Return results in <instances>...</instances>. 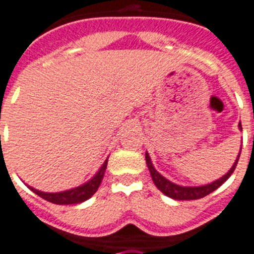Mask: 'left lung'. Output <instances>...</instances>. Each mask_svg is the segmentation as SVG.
<instances>
[{
  "label": "left lung",
  "mask_w": 254,
  "mask_h": 254,
  "mask_svg": "<svg viewBox=\"0 0 254 254\" xmlns=\"http://www.w3.org/2000/svg\"><path fill=\"white\" fill-rule=\"evenodd\" d=\"M239 127L243 130V127H241V123L239 124ZM240 153L237 156V160L233 164V166L230 168V170L225 176H222L221 179L214 181L212 184H208V185H204V187H180V185H176V184L170 183L169 180H166L165 177H162L161 174L158 173L157 170L153 168V164L150 161V157L146 153L145 154V160H146V165L149 168V172H150V176H152V180L154 185L157 187V189L165 194V196L170 197V198H174V200H198V198H202V197L208 196L212 191H214L217 188H220L222 184L225 183L226 180L229 179L232 173L235 172L236 166H237V162H239Z\"/></svg>",
  "instance_id": "8db88e82"
}]
</instances>
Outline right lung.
Returning <instances> with one entry per match:
<instances>
[{"instance_id": "add662e5", "label": "right lung", "mask_w": 254, "mask_h": 254, "mask_svg": "<svg viewBox=\"0 0 254 254\" xmlns=\"http://www.w3.org/2000/svg\"><path fill=\"white\" fill-rule=\"evenodd\" d=\"M106 165H108V160L104 162V165L101 166V169L97 172V174L93 177L89 183H86L85 185H81L78 188H74V189H70V190L66 191H60V193H44V191L36 190L30 188L36 194H38L40 197H42L44 200L49 201V202H53V204L57 205H70V204H80V202H84L88 198L96 193L98 190V188L101 185V181L104 179V174H105Z\"/></svg>"}]
</instances>
